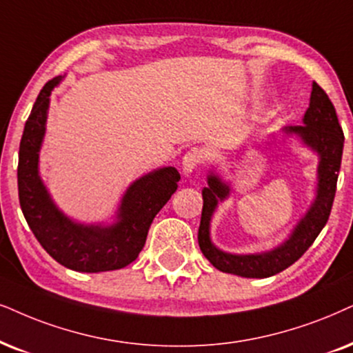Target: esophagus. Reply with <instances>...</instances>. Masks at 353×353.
Returning <instances> with one entry per match:
<instances>
[{"label":"esophagus","instance_id":"esophagus-1","mask_svg":"<svg viewBox=\"0 0 353 353\" xmlns=\"http://www.w3.org/2000/svg\"><path fill=\"white\" fill-rule=\"evenodd\" d=\"M202 163H203V151L200 148H192L187 151L184 158H182V169H184L185 174H190L197 171Z\"/></svg>","mask_w":353,"mask_h":353}]
</instances>
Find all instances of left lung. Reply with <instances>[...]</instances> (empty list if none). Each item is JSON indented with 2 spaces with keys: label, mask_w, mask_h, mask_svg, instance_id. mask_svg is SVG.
I'll use <instances>...</instances> for the list:
<instances>
[{
  "label": "left lung",
  "mask_w": 353,
  "mask_h": 353,
  "mask_svg": "<svg viewBox=\"0 0 353 353\" xmlns=\"http://www.w3.org/2000/svg\"><path fill=\"white\" fill-rule=\"evenodd\" d=\"M303 123L305 125L285 127V132L295 133L301 138L303 143L311 146L319 154L318 195L305 218L298 223L290 239L274 251L251 254V256H234L213 246L210 241V220L215 212L218 200H223L228 195L230 187L223 184L215 174L208 176V187H203L202 190L203 208L199 226V246L210 264L216 267L218 270L248 276V279H265V276L279 274L295 264L310 249L327 223L334 197H336L339 171H341L343 132L339 123L336 107L318 83H313L310 107H307Z\"/></svg>",
  "instance_id": "1"
}]
</instances>
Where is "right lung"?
Returning <instances> with one entry per match:
<instances>
[{
  "label": "right lung",
  "instance_id": "1",
  "mask_svg": "<svg viewBox=\"0 0 353 353\" xmlns=\"http://www.w3.org/2000/svg\"><path fill=\"white\" fill-rule=\"evenodd\" d=\"M60 81L61 77H57L40 89L22 133L17 164L21 210L40 246L58 264L91 274L122 269L143 249L153 218L176 192L181 174L176 168H163L133 182L120 203L119 221L112 226H84L66 218L53 205L37 169L48 97Z\"/></svg>",
  "mask_w": 353,
  "mask_h": 353
}]
</instances>
